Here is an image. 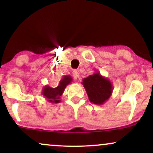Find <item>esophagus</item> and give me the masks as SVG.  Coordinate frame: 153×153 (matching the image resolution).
<instances>
[{
  "label": "esophagus",
  "instance_id": "1",
  "mask_svg": "<svg viewBox=\"0 0 153 153\" xmlns=\"http://www.w3.org/2000/svg\"><path fill=\"white\" fill-rule=\"evenodd\" d=\"M73 77H74V78L76 79V80H77V79H78V77H79L78 72L77 71H74L73 72Z\"/></svg>",
  "mask_w": 153,
  "mask_h": 153
}]
</instances>
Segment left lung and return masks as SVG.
<instances>
[{"label":"left lung","mask_w":153,"mask_h":153,"mask_svg":"<svg viewBox=\"0 0 153 153\" xmlns=\"http://www.w3.org/2000/svg\"><path fill=\"white\" fill-rule=\"evenodd\" d=\"M82 84L86 91L89 101L96 105H102L108 101L114 89L110 80L102 76L99 71L83 78Z\"/></svg>","instance_id":"left-lung-1"}]
</instances>
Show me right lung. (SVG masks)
Returning <instances> with one entry per match:
<instances>
[{"label":"right lung","instance_id":"1","mask_svg":"<svg viewBox=\"0 0 153 153\" xmlns=\"http://www.w3.org/2000/svg\"><path fill=\"white\" fill-rule=\"evenodd\" d=\"M73 81L71 75H64L59 80V85L56 88H51L49 85H45L42 91V94L47 101L52 103L60 102V96H62L66 86Z\"/></svg>","mask_w":153,"mask_h":153}]
</instances>
